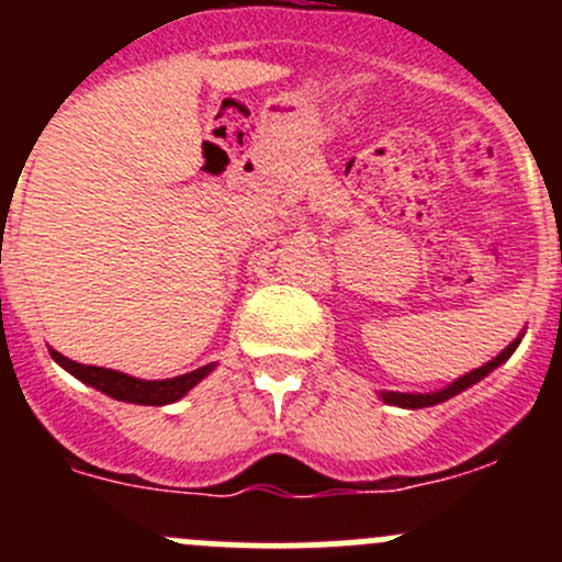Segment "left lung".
Instances as JSON below:
<instances>
[{
    "instance_id": "left-lung-1",
    "label": "left lung",
    "mask_w": 562,
    "mask_h": 562,
    "mask_svg": "<svg viewBox=\"0 0 562 562\" xmlns=\"http://www.w3.org/2000/svg\"><path fill=\"white\" fill-rule=\"evenodd\" d=\"M517 345H519V339H514V342L508 345V348L503 350V353L497 356V359H492L490 364H484V367H479V370H473V372H468V375H462V378H459V381L451 383L449 389L432 391V394H400V391H383V394H381L383 402H389V405H400V407H413V411H416V407L438 405V402H446V400H449V396H457L459 391H464L468 386H473V383H479L481 378L490 375V372L495 370V367H501L503 361H506L508 356H512L514 350H517Z\"/></svg>"
}]
</instances>
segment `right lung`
I'll list each match as a JSON object with an SVG mask.
<instances>
[{
  "label": "right lung",
  "mask_w": 562,
  "mask_h": 562,
  "mask_svg": "<svg viewBox=\"0 0 562 562\" xmlns=\"http://www.w3.org/2000/svg\"><path fill=\"white\" fill-rule=\"evenodd\" d=\"M54 361L59 367H65L70 375H76L78 381L89 383L103 394L113 396V400L122 402H135V405H168V402L181 400L195 383H201L203 378L212 372V364L201 367V370H192L187 375L171 378V381H138V378H130L124 372L116 370H105V367H89V364H78V361H70L67 356L56 353L50 350Z\"/></svg>",
  "instance_id": "right-lung-1"
}]
</instances>
